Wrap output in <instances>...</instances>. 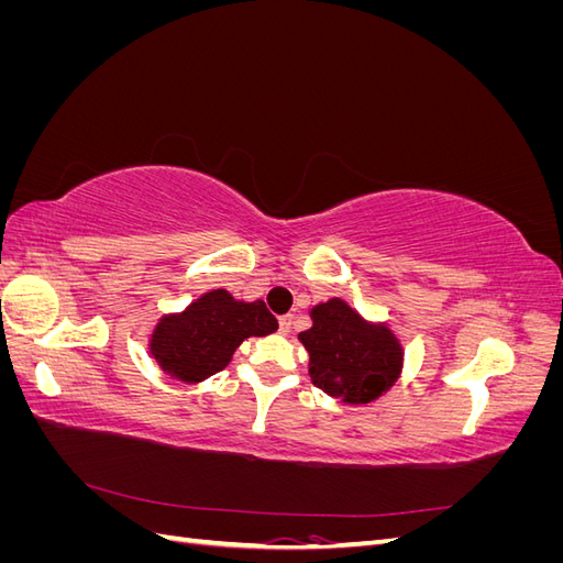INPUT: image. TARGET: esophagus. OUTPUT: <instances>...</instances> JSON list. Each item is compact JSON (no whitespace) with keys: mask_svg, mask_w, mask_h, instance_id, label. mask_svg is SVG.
Masks as SVG:
<instances>
[{"mask_svg":"<svg viewBox=\"0 0 563 563\" xmlns=\"http://www.w3.org/2000/svg\"><path fill=\"white\" fill-rule=\"evenodd\" d=\"M291 329H294V314L279 317V331L282 333H291Z\"/></svg>","mask_w":563,"mask_h":563,"instance_id":"esophagus-1","label":"esophagus"}]
</instances>
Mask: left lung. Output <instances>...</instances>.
<instances>
[{
    "label": "left lung",
    "mask_w": 563,
    "mask_h": 563,
    "mask_svg": "<svg viewBox=\"0 0 563 563\" xmlns=\"http://www.w3.org/2000/svg\"><path fill=\"white\" fill-rule=\"evenodd\" d=\"M310 314L312 329L298 338L310 352V378L319 389L340 401L368 404L397 383L404 352L385 323H368L340 298Z\"/></svg>",
    "instance_id": "obj_1"
}]
</instances>
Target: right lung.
<instances>
[{
	"instance_id": "right-lung-1",
	"label": "right lung",
	"mask_w": 563,
	"mask_h": 563,
	"mask_svg": "<svg viewBox=\"0 0 563 563\" xmlns=\"http://www.w3.org/2000/svg\"><path fill=\"white\" fill-rule=\"evenodd\" d=\"M277 327L263 300H234L225 288H216L180 314L162 317L150 352L172 378L201 383L223 371L246 338L275 333Z\"/></svg>"
}]
</instances>
